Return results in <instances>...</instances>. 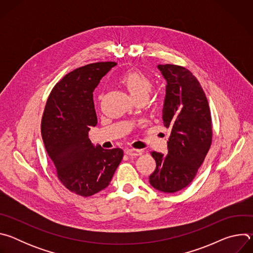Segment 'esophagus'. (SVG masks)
<instances>
[{
    "instance_id": "esophagus-1",
    "label": "esophagus",
    "mask_w": 253,
    "mask_h": 253,
    "mask_svg": "<svg viewBox=\"0 0 253 253\" xmlns=\"http://www.w3.org/2000/svg\"><path fill=\"white\" fill-rule=\"evenodd\" d=\"M126 154L129 155V156H140L142 154V152L140 150H138V149L131 148V149H127L126 150Z\"/></svg>"
}]
</instances>
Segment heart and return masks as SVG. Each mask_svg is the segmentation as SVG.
Returning <instances> with one entry per match:
<instances>
[{"mask_svg": "<svg viewBox=\"0 0 253 253\" xmlns=\"http://www.w3.org/2000/svg\"><path fill=\"white\" fill-rule=\"evenodd\" d=\"M119 81L135 100L138 98H147L152 89L151 79L139 70L126 71L120 76Z\"/></svg>", "mask_w": 253, "mask_h": 253, "instance_id": "heart-1", "label": "heart"}]
</instances>
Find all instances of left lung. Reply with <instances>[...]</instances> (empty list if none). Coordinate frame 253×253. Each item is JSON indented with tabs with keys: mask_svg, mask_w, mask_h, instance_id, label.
<instances>
[{
	"mask_svg": "<svg viewBox=\"0 0 253 253\" xmlns=\"http://www.w3.org/2000/svg\"><path fill=\"white\" fill-rule=\"evenodd\" d=\"M167 81L162 122L170 128L168 154L151 152L156 169L149 176L157 190L174 193L195 178L212 143V121L205 93L191 72L178 65H158Z\"/></svg>",
	"mask_w": 253,
	"mask_h": 253,
	"instance_id": "obj_1",
	"label": "left lung"
}]
</instances>
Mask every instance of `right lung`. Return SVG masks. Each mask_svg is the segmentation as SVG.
Here are the masks:
<instances>
[{
  "label": "right lung",
  "mask_w": 253,
  "mask_h": 253,
  "mask_svg": "<svg viewBox=\"0 0 253 253\" xmlns=\"http://www.w3.org/2000/svg\"><path fill=\"white\" fill-rule=\"evenodd\" d=\"M115 65L98 62L70 72L52 89L42 117V138L57 177L83 197L109 185L123 158L122 149L95 147L88 137L89 127L97 124L93 91Z\"/></svg>",
  "instance_id": "right-lung-1"
}]
</instances>
